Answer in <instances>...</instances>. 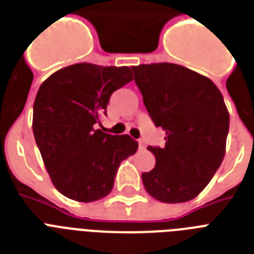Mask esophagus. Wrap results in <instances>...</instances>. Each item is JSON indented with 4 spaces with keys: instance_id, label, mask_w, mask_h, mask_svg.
<instances>
[{
    "instance_id": "1",
    "label": "esophagus",
    "mask_w": 254,
    "mask_h": 254,
    "mask_svg": "<svg viewBox=\"0 0 254 254\" xmlns=\"http://www.w3.org/2000/svg\"><path fill=\"white\" fill-rule=\"evenodd\" d=\"M138 148H139V150H145L146 148L145 142L142 141V139H139V141H138Z\"/></svg>"
}]
</instances>
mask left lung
I'll use <instances>...</instances> for the list:
<instances>
[{"instance_id":"1","label":"left lung","mask_w":254,"mask_h":254,"mask_svg":"<svg viewBox=\"0 0 254 254\" xmlns=\"http://www.w3.org/2000/svg\"><path fill=\"white\" fill-rule=\"evenodd\" d=\"M131 70L151 120L166 131V145L147 147L156 163L142 174L145 189L164 203L190 201L224 158L230 115L223 96L213 80L176 64Z\"/></svg>"}]
</instances>
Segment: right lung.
<instances>
[{"mask_svg":"<svg viewBox=\"0 0 254 254\" xmlns=\"http://www.w3.org/2000/svg\"><path fill=\"white\" fill-rule=\"evenodd\" d=\"M133 79L127 66L74 64L43 82L34 103L32 130L56 189L65 197L92 202L111 193L119 166L135 154L127 134L95 129L113 92Z\"/></svg>","mask_w":254,"mask_h":254,"instance_id":"obj_1","label":"right lung"}]
</instances>
